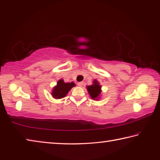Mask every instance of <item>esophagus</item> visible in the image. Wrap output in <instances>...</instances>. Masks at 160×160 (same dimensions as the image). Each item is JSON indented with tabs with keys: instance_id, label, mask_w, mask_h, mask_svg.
I'll list each match as a JSON object with an SVG mask.
<instances>
[{
	"instance_id": "esophagus-1",
	"label": "esophagus",
	"mask_w": 160,
	"mask_h": 160,
	"mask_svg": "<svg viewBox=\"0 0 160 160\" xmlns=\"http://www.w3.org/2000/svg\"><path fill=\"white\" fill-rule=\"evenodd\" d=\"M78 86H80V87H82V86H83V82H78Z\"/></svg>"
}]
</instances>
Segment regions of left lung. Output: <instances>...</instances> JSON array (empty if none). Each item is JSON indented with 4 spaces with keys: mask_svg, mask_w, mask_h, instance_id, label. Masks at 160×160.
Wrapping results in <instances>:
<instances>
[{
    "mask_svg": "<svg viewBox=\"0 0 160 160\" xmlns=\"http://www.w3.org/2000/svg\"><path fill=\"white\" fill-rule=\"evenodd\" d=\"M87 91L91 98L94 100H98L99 96L101 93V86L99 85V82L97 80H94L93 84L86 86Z\"/></svg>",
    "mask_w": 160,
    "mask_h": 160,
    "instance_id": "1",
    "label": "left lung"
}]
</instances>
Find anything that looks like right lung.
I'll list each match as a JSON object with an SVG mask.
<instances>
[{"label": "right lung", "instance_id": "1", "mask_svg": "<svg viewBox=\"0 0 160 160\" xmlns=\"http://www.w3.org/2000/svg\"><path fill=\"white\" fill-rule=\"evenodd\" d=\"M74 86H75V83L74 82L64 83V80L60 79L57 82V86H54L52 89V96L54 98L60 99L64 98Z\"/></svg>", "mask_w": 160, "mask_h": 160}]
</instances>
